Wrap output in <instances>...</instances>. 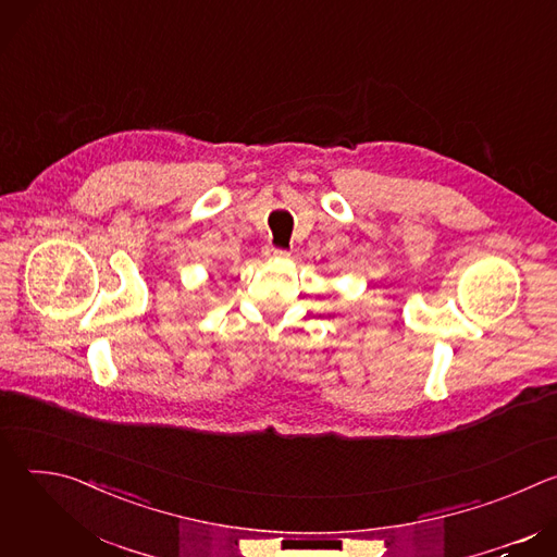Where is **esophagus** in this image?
<instances>
[{"label": "esophagus", "mask_w": 557, "mask_h": 557, "mask_svg": "<svg viewBox=\"0 0 557 557\" xmlns=\"http://www.w3.org/2000/svg\"><path fill=\"white\" fill-rule=\"evenodd\" d=\"M264 256H267V258H275V260H286V258L290 256V251H286V249H277V247H267Z\"/></svg>", "instance_id": "obj_1"}]
</instances>
